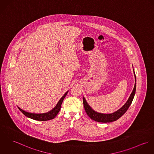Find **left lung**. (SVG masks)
<instances>
[{"label":"left lung","mask_w":154,"mask_h":154,"mask_svg":"<svg viewBox=\"0 0 154 154\" xmlns=\"http://www.w3.org/2000/svg\"><path fill=\"white\" fill-rule=\"evenodd\" d=\"M135 77V84L134 88V89L132 91V92L131 93L129 98L128 100H127L125 104L119 110L117 111L110 113V114H104V113H100L98 112H95L94 111L90 106L86 102V100L85 98L83 97V103H84V108L85 110V112H86L87 115L94 121L99 122H103V123H106V122H111L113 121H116L119 118H121L128 110L129 107L130 106L131 104L132 103V102L134 99L135 94V91H136V76L134 72Z\"/></svg>","instance_id":"1"}]
</instances>
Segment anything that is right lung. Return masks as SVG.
<instances>
[{
  "instance_id": "obj_1",
  "label": "right lung",
  "mask_w": 154,
  "mask_h": 154,
  "mask_svg": "<svg viewBox=\"0 0 154 154\" xmlns=\"http://www.w3.org/2000/svg\"><path fill=\"white\" fill-rule=\"evenodd\" d=\"M68 92H66L64 94V95L60 98V99L59 100V101L57 103L56 106L52 111H51L50 112H47V113H32L26 112V111L21 109L19 107H18V108L26 116H27L28 118H30L32 119L36 120V121H45L51 120V119H54L57 115L58 112L60 111L62 103L64 98H65L66 95H67Z\"/></svg>"
}]
</instances>
